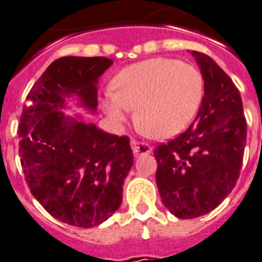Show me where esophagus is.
<instances>
[{
	"label": "esophagus",
	"mask_w": 262,
	"mask_h": 262,
	"mask_svg": "<svg viewBox=\"0 0 262 262\" xmlns=\"http://www.w3.org/2000/svg\"><path fill=\"white\" fill-rule=\"evenodd\" d=\"M130 145H132V148H133L134 155L150 154L152 150V147L150 145H147V143H143V142H137L136 140H132Z\"/></svg>",
	"instance_id": "1"
}]
</instances>
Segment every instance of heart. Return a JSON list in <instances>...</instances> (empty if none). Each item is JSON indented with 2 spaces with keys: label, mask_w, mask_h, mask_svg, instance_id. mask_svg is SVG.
Instances as JSON below:
<instances>
[{
  "label": "heart",
  "mask_w": 262,
  "mask_h": 262,
  "mask_svg": "<svg viewBox=\"0 0 262 262\" xmlns=\"http://www.w3.org/2000/svg\"><path fill=\"white\" fill-rule=\"evenodd\" d=\"M103 105L116 121L136 108V122L148 136L167 140L181 133L197 115L204 78L189 63L151 58L124 68L112 81Z\"/></svg>",
  "instance_id": "b5f03b06"
}]
</instances>
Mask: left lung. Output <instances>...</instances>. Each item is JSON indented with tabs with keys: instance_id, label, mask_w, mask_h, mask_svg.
<instances>
[{
	"instance_id": "8db88e82",
	"label": "left lung",
	"mask_w": 262,
	"mask_h": 262,
	"mask_svg": "<svg viewBox=\"0 0 262 262\" xmlns=\"http://www.w3.org/2000/svg\"><path fill=\"white\" fill-rule=\"evenodd\" d=\"M204 78V98L187 130L154 150L162 202L175 216L214 210L236 185L247 142V121L234 82L201 52L192 51Z\"/></svg>"
}]
</instances>
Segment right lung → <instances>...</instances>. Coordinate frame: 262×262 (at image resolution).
<instances>
[{
  "label": "right lung",
  "instance_id": "add662e5",
  "mask_svg": "<svg viewBox=\"0 0 262 262\" xmlns=\"http://www.w3.org/2000/svg\"><path fill=\"white\" fill-rule=\"evenodd\" d=\"M114 63L107 57H61L28 93L32 105L19 120V157L32 195L56 219L90 228L107 221L122 201L133 166L129 137L65 116V98L98 107L99 77Z\"/></svg>",
  "mask_w": 262,
  "mask_h": 262
}]
</instances>
